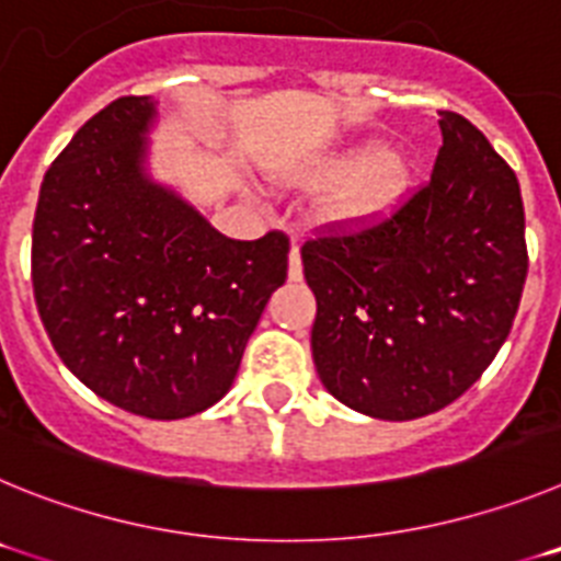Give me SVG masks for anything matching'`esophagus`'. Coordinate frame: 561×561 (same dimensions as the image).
I'll list each match as a JSON object with an SVG mask.
<instances>
[{
  "instance_id": "esophagus-1",
  "label": "esophagus",
  "mask_w": 561,
  "mask_h": 561,
  "mask_svg": "<svg viewBox=\"0 0 561 561\" xmlns=\"http://www.w3.org/2000/svg\"><path fill=\"white\" fill-rule=\"evenodd\" d=\"M289 277L291 280H300V277H304V261H300V250H297L295 244H291L289 252Z\"/></svg>"
}]
</instances>
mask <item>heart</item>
<instances>
[{
	"instance_id": "1",
	"label": "heart",
	"mask_w": 561,
	"mask_h": 561,
	"mask_svg": "<svg viewBox=\"0 0 561 561\" xmlns=\"http://www.w3.org/2000/svg\"><path fill=\"white\" fill-rule=\"evenodd\" d=\"M304 180L311 185H334L329 216L340 225H368L396 205L408 182V165L399 153H379L376 146L345 148L306 168Z\"/></svg>"
}]
</instances>
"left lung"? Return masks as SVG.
<instances>
[{
    "instance_id": "8db88e82",
    "label": "left lung",
    "mask_w": 561,
    "mask_h": 561,
    "mask_svg": "<svg viewBox=\"0 0 561 561\" xmlns=\"http://www.w3.org/2000/svg\"><path fill=\"white\" fill-rule=\"evenodd\" d=\"M433 176L390 219L300 250L311 356L334 399L410 421L472 388L512 331L528 250L519 182L483 131L440 112Z\"/></svg>"
}]
</instances>
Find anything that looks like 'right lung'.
<instances>
[{
  "label": "right lung",
  "instance_id": "obj_1",
  "mask_svg": "<svg viewBox=\"0 0 561 561\" xmlns=\"http://www.w3.org/2000/svg\"><path fill=\"white\" fill-rule=\"evenodd\" d=\"M151 98L89 117L44 173L33 295L72 374L134 415L187 419L230 390L289 238L221 236L146 171Z\"/></svg>",
  "mask_w": 561,
  "mask_h": 561
}]
</instances>
